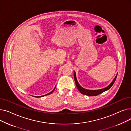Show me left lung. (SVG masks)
Segmentation results:
<instances>
[{
	"label": "left lung",
	"instance_id": "8db88e82",
	"mask_svg": "<svg viewBox=\"0 0 131 131\" xmlns=\"http://www.w3.org/2000/svg\"><path fill=\"white\" fill-rule=\"evenodd\" d=\"M117 74H116L115 78H114V79L113 80V81L112 82V83L110 84L108 86H107V87L103 88L101 89H99V90H88V89H84L83 87H82L79 83V82L77 80V77H76V73H75V71H74V80H75V83H76V85L77 87L78 88V89L79 90V91L82 93L83 94L88 96H95L97 95L100 93H102V92H104L111 88L112 85H113V84L114 83V82L116 79L117 78Z\"/></svg>",
	"mask_w": 131,
	"mask_h": 131
}]
</instances>
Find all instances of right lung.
Segmentation results:
<instances>
[{
	"instance_id": "obj_1",
	"label": "right lung",
	"mask_w": 131,
	"mask_h": 131,
	"mask_svg": "<svg viewBox=\"0 0 131 131\" xmlns=\"http://www.w3.org/2000/svg\"><path fill=\"white\" fill-rule=\"evenodd\" d=\"M55 88H56V86L54 87V88L53 89V90L52 91H51L50 93H48V94H45V95H41V96H33V97H37V98H40V97H44V96H46V95H48V94H51V93H52L53 92V91L54 90V89H55Z\"/></svg>"
}]
</instances>
